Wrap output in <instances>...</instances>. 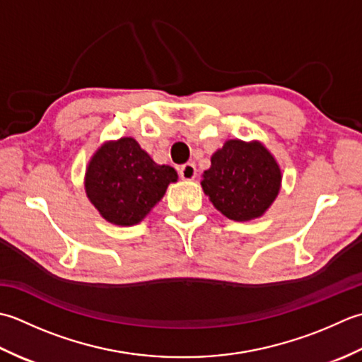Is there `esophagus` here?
<instances>
[{"mask_svg":"<svg viewBox=\"0 0 362 362\" xmlns=\"http://www.w3.org/2000/svg\"><path fill=\"white\" fill-rule=\"evenodd\" d=\"M180 176H181L182 180H186V181L195 180L197 168H195L194 162H187V164H184V165L180 168Z\"/></svg>","mask_w":362,"mask_h":362,"instance_id":"1","label":"esophagus"}]
</instances>
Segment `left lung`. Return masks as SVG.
Wrapping results in <instances>:
<instances>
[{
	"label": "left lung",
	"mask_w": 362,
	"mask_h": 362,
	"mask_svg": "<svg viewBox=\"0 0 362 362\" xmlns=\"http://www.w3.org/2000/svg\"><path fill=\"white\" fill-rule=\"evenodd\" d=\"M283 173L259 140L230 139L211 156L202 187L218 212L234 222L262 217L279 194Z\"/></svg>",
	"instance_id": "1"
}]
</instances>
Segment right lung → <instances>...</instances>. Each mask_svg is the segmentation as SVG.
Returning <instances> with one entry per match:
<instances>
[{"mask_svg": "<svg viewBox=\"0 0 362 362\" xmlns=\"http://www.w3.org/2000/svg\"><path fill=\"white\" fill-rule=\"evenodd\" d=\"M178 173L159 165L136 139L109 140L93 153L86 168V195L106 222L132 226L148 216Z\"/></svg>", "mask_w": 362, "mask_h": 362, "instance_id": "obj_1", "label": "right lung"}]
</instances>
